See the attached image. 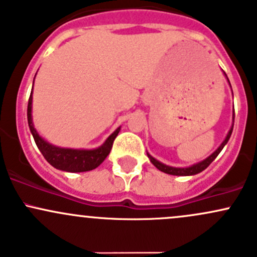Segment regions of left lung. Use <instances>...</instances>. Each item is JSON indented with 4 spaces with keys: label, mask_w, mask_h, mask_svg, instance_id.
Returning <instances> with one entry per match:
<instances>
[{
    "label": "left lung",
    "mask_w": 257,
    "mask_h": 257,
    "mask_svg": "<svg viewBox=\"0 0 257 257\" xmlns=\"http://www.w3.org/2000/svg\"><path fill=\"white\" fill-rule=\"evenodd\" d=\"M224 75L226 76V74L224 73ZM226 79H227V76H226ZM227 81H229V79H227ZM229 84H230V81H229ZM234 117H235V113L232 112V125H231V127H230L229 132H227L226 137L224 139V141L221 142L220 146L216 148V150L214 151V152L211 153L209 157L205 158V160L200 161V162H198V163H194V165L189 166V167H172V166H167V165H165V163L160 162V161L156 160V158H153L152 156L147 152V156H148V158H150L151 163H152L156 168L160 169L161 172H165V173H167V174H172V176H194V174L200 173V172L204 171V169L207 168L214 160H215L216 156L221 152V150H223L224 146L227 144L230 136H231L232 128H234Z\"/></svg>",
    "instance_id": "left-lung-1"
}]
</instances>
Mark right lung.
Wrapping results in <instances>:
<instances>
[{
  "mask_svg": "<svg viewBox=\"0 0 257 257\" xmlns=\"http://www.w3.org/2000/svg\"><path fill=\"white\" fill-rule=\"evenodd\" d=\"M37 75V74H36ZM36 78V76H34ZM34 83V81H33ZM33 88H32L30 100H28V109H27V118L28 126H30L31 134L36 141L37 147L42 152L47 161L54 168L60 169L65 172H88L92 171L96 167H99L105 158L109 156L111 147H112L113 140L120 132L121 127H117L112 134L105 140L101 146L92 148V150H78V148H65L58 147L54 145L49 144L34 128L33 118H32V100H33Z\"/></svg>",
  "mask_w": 257,
  "mask_h": 257,
  "instance_id": "right-lung-1",
  "label": "right lung"
}]
</instances>
